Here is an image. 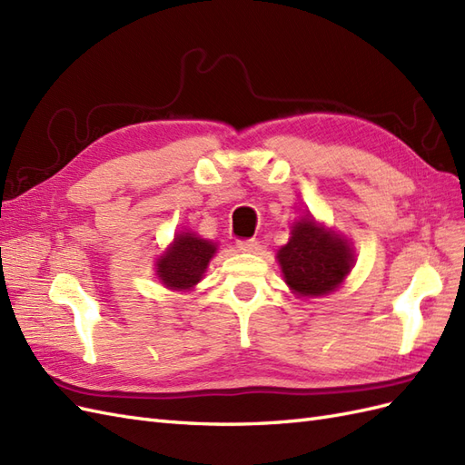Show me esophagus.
Here are the masks:
<instances>
[{"mask_svg":"<svg viewBox=\"0 0 465 465\" xmlns=\"http://www.w3.org/2000/svg\"><path fill=\"white\" fill-rule=\"evenodd\" d=\"M237 249L245 253H252L259 249V242L257 240H237Z\"/></svg>","mask_w":465,"mask_h":465,"instance_id":"obj_1","label":"esophagus"}]
</instances>
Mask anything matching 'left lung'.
I'll return each instance as SVG.
<instances>
[{
	"instance_id": "1",
	"label": "left lung",
	"mask_w": 465,
	"mask_h": 465,
	"mask_svg": "<svg viewBox=\"0 0 465 465\" xmlns=\"http://www.w3.org/2000/svg\"><path fill=\"white\" fill-rule=\"evenodd\" d=\"M277 257L284 281L302 296L334 291L353 263L348 242L320 228L314 220L296 222L292 237Z\"/></svg>"
}]
</instances>
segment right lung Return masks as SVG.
Returning <instances> with one entry per match:
<instances>
[{
  "instance_id": "obj_1",
  "label": "right lung",
  "mask_w": 465,
  "mask_h": 465,
  "mask_svg": "<svg viewBox=\"0 0 465 465\" xmlns=\"http://www.w3.org/2000/svg\"><path fill=\"white\" fill-rule=\"evenodd\" d=\"M216 245L200 240L194 233H181L171 245L169 252L157 263V275L169 289H190L202 279Z\"/></svg>"
}]
</instances>
